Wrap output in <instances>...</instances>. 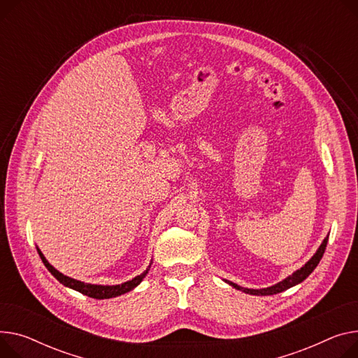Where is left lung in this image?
I'll return each mask as SVG.
<instances>
[{
  "label": "left lung",
  "mask_w": 358,
  "mask_h": 358,
  "mask_svg": "<svg viewBox=\"0 0 358 358\" xmlns=\"http://www.w3.org/2000/svg\"><path fill=\"white\" fill-rule=\"evenodd\" d=\"M327 243H328V236H327L325 239L322 241V243H321V246L318 248V250L315 252V255H314L311 259H309L301 269L295 271L292 275H289L288 278H285L283 280H280V282H278V283L272 285V287H269V288L249 289V288L239 287V285H237V283L230 282V280H226V279H224V282H227V283L230 285V287H233V288H236V289H239V291H242V292H245V294L257 295V296H266V295H275V294L283 292V291H287V289H289V288L295 287V285L301 283L302 280H305L309 275L313 273V271L318 266L320 260H321V257H322V255H324V252H325Z\"/></svg>",
  "instance_id": "obj_1"
}]
</instances>
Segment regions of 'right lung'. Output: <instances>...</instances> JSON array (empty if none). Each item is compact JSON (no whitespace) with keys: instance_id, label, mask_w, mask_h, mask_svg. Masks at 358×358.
<instances>
[{"instance_id":"add662e5","label":"right lung","mask_w":358,"mask_h":358,"mask_svg":"<svg viewBox=\"0 0 358 358\" xmlns=\"http://www.w3.org/2000/svg\"><path fill=\"white\" fill-rule=\"evenodd\" d=\"M37 252L43 260L44 266L49 269V272L60 282L63 283L64 287L70 288V289H75L83 295H87L90 298H94V299H109V298H115V296H119V295H124L129 291H132L134 288H136L138 285L142 282V279H144L151 268V264L150 266L147 268V271L142 272L141 275L135 276L134 279L128 280V282H124L121 285H93V283H85V282H80V280H76L73 278H69L66 275H63L62 272H59L56 268H53L49 262H47V259L44 257V255L41 253V250L37 248Z\"/></svg>"}]
</instances>
